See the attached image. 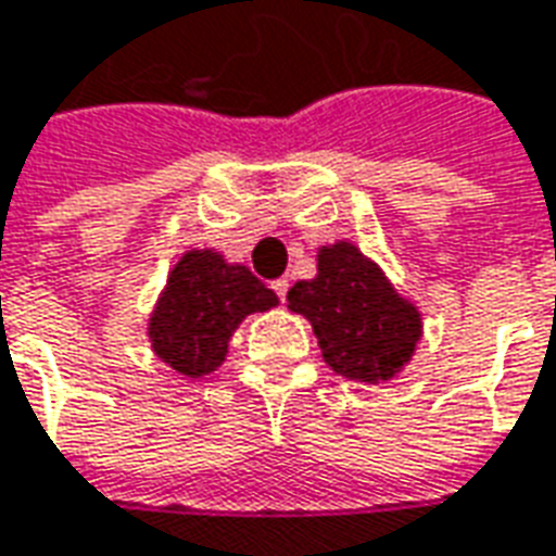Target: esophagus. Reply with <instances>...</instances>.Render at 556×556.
<instances>
[{"instance_id": "1", "label": "esophagus", "mask_w": 556, "mask_h": 556, "mask_svg": "<svg viewBox=\"0 0 556 556\" xmlns=\"http://www.w3.org/2000/svg\"><path fill=\"white\" fill-rule=\"evenodd\" d=\"M274 294H277L279 301H286V294H289V279H277V282H274Z\"/></svg>"}]
</instances>
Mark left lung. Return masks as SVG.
Wrapping results in <instances>:
<instances>
[{
	"label": "left lung",
	"mask_w": 556,
	"mask_h": 556,
	"mask_svg": "<svg viewBox=\"0 0 556 556\" xmlns=\"http://www.w3.org/2000/svg\"><path fill=\"white\" fill-rule=\"evenodd\" d=\"M289 309L309 318L327 366L363 384L402 372L422 333L417 306L349 241L321 247L318 277L289 291Z\"/></svg>",
	"instance_id": "8db88e82"
}]
</instances>
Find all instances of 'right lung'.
I'll use <instances>...</instances> for the list:
<instances>
[{"label": "right lung", "instance_id": "obj_1", "mask_svg": "<svg viewBox=\"0 0 556 556\" xmlns=\"http://www.w3.org/2000/svg\"><path fill=\"white\" fill-rule=\"evenodd\" d=\"M277 303V294L243 265H229L211 250H190L172 267L148 321L151 349L187 378L214 372L243 318Z\"/></svg>", "mask_w": 556, "mask_h": 556}]
</instances>
